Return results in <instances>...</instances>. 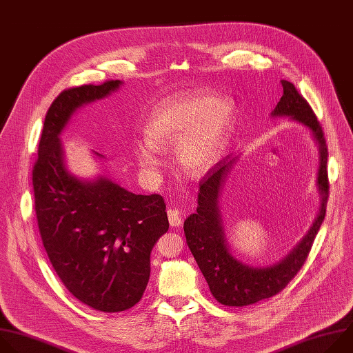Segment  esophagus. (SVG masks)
<instances>
[{"label": "esophagus", "instance_id": "esophagus-1", "mask_svg": "<svg viewBox=\"0 0 353 353\" xmlns=\"http://www.w3.org/2000/svg\"><path fill=\"white\" fill-rule=\"evenodd\" d=\"M167 214H168V221H170L171 227H174V228L181 227L182 219H181V213H179L178 210H175V208H168V210H167Z\"/></svg>", "mask_w": 353, "mask_h": 353}]
</instances>
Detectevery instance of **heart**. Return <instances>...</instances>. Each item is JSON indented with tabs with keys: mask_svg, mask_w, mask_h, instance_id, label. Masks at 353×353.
<instances>
[{
	"mask_svg": "<svg viewBox=\"0 0 353 353\" xmlns=\"http://www.w3.org/2000/svg\"><path fill=\"white\" fill-rule=\"evenodd\" d=\"M232 123V107L216 96L174 97L159 104L146 122L148 142L134 146L143 170L156 171L161 163L157 149L176 140L175 157L190 176H199L214 165L223 153Z\"/></svg>",
	"mask_w": 353,
	"mask_h": 353,
	"instance_id": "1",
	"label": "heart"
}]
</instances>
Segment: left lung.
Here are the masks:
<instances>
[{"label": "left lung", "mask_w": 353, "mask_h": 353, "mask_svg": "<svg viewBox=\"0 0 353 353\" xmlns=\"http://www.w3.org/2000/svg\"><path fill=\"white\" fill-rule=\"evenodd\" d=\"M281 85L284 94L278 101L272 115L292 117V119L312 130L319 143L320 170L317 185L321 193L320 213L309 234L283 261L263 268L249 267L231 254L225 242L219 208L220 189L236 157L227 156L211 167L199 182V205L196 213L185 220L183 231L186 243L207 281L211 295L225 306L242 307L253 305L283 291L305 264L325 217L330 182L327 172L328 150L324 132L312 107L299 94L296 88L288 81H281Z\"/></svg>", "instance_id": "8db88e82"}]
</instances>
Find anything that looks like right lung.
<instances>
[{"mask_svg": "<svg viewBox=\"0 0 353 353\" xmlns=\"http://www.w3.org/2000/svg\"><path fill=\"white\" fill-rule=\"evenodd\" d=\"M121 81L61 92L50 105L32 171L34 211L47 256L65 288L105 313L142 299L150 252L168 228L160 194H134L108 178L83 182L62 160L59 133L79 107L117 90Z\"/></svg>", "mask_w": 353, "mask_h": 353, "instance_id": "add662e5", "label": "right lung"}]
</instances>
